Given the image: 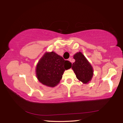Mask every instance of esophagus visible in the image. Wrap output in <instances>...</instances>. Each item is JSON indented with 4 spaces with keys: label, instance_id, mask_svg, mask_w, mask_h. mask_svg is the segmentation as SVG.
Wrapping results in <instances>:
<instances>
[{
    "label": "esophagus",
    "instance_id": "esophagus-1",
    "mask_svg": "<svg viewBox=\"0 0 123 123\" xmlns=\"http://www.w3.org/2000/svg\"><path fill=\"white\" fill-rule=\"evenodd\" d=\"M68 61H70V62H72V59H71V58H69V59H68Z\"/></svg>",
    "mask_w": 123,
    "mask_h": 123
}]
</instances>
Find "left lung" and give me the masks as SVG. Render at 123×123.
Instances as JSON below:
<instances>
[{"mask_svg": "<svg viewBox=\"0 0 123 123\" xmlns=\"http://www.w3.org/2000/svg\"><path fill=\"white\" fill-rule=\"evenodd\" d=\"M73 58L75 61L73 63L72 69L77 79L84 84H87L93 75L92 67L81 52L75 54Z\"/></svg>", "mask_w": 123, "mask_h": 123, "instance_id": "8db88e82", "label": "left lung"}]
</instances>
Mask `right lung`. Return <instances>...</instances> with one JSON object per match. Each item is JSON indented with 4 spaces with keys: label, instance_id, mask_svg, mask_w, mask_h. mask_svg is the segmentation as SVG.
I'll return each mask as SVG.
<instances>
[{
    "label": "right lung",
    "instance_id": "obj_1",
    "mask_svg": "<svg viewBox=\"0 0 123 123\" xmlns=\"http://www.w3.org/2000/svg\"><path fill=\"white\" fill-rule=\"evenodd\" d=\"M71 67V62L64 60L55 52L45 53L37 64V78L44 85L54 87L60 82L64 70Z\"/></svg>",
    "mask_w": 123,
    "mask_h": 123
}]
</instances>
